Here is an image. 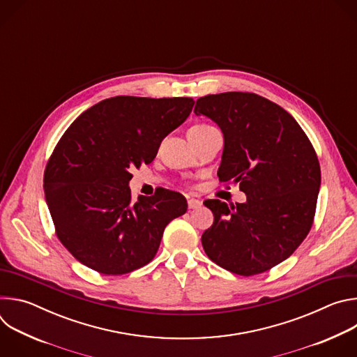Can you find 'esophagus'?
Instances as JSON below:
<instances>
[{"instance_id":"1","label":"esophagus","mask_w":357,"mask_h":357,"mask_svg":"<svg viewBox=\"0 0 357 357\" xmlns=\"http://www.w3.org/2000/svg\"><path fill=\"white\" fill-rule=\"evenodd\" d=\"M202 206V202L199 199H189L188 200V208L195 211V209H199Z\"/></svg>"}]
</instances>
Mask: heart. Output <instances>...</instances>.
<instances>
[{
  "label": "heart",
  "mask_w": 357,
  "mask_h": 357,
  "mask_svg": "<svg viewBox=\"0 0 357 357\" xmlns=\"http://www.w3.org/2000/svg\"><path fill=\"white\" fill-rule=\"evenodd\" d=\"M205 127H209V126H205V124H200V126H195L192 128H205Z\"/></svg>",
  "instance_id": "1"
}]
</instances>
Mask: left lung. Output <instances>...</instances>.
<instances>
[{
	"label": "left lung",
	"instance_id": "left-lung-1",
	"mask_svg": "<svg viewBox=\"0 0 357 357\" xmlns=\"http://www.w3.org/2000/svg\"><path fill=\"white\" fill-rule=\"evenodd\" d=\"M195 114L222 130L218 176L247 196L234 206L205 202L215 220L202 245L213 263L234 274L264 273L288 259L312 226L321 188L314 146L289 113L254 93L200 97Z\"/></svg>",
	"mask_w": 357,
	"mask_h": 357
}]
</instances>
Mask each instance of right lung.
<instances>
[{"label": "right lung", "mask_w": 357, "mask_h": 357, "mask_svg": "<svg viewBox=\"0 0 357 357\" xmlns=\"http://www.w3.org/2000/svg\"><path fill=\"white\" fill-rule=\"evenodd\" d=\"M193 105L190 97L117 96L66 130L46 165L43 190L59 240L82 264L121 275L154 259L167 225L188 203L167 189L134 202L130 171L154 161Z\"/></svg>", "instance_id": "right-lung-1"}]
</instances>
